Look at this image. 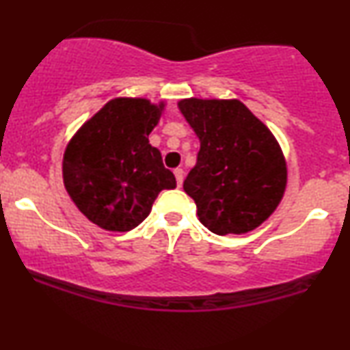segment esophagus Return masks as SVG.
I'll use <instances>...</instances> for the list:
<instances>
[{
	"label": "esophagus",
	"instance_id": "esophagus-1",
	"mask_svg": "<svg viewBox=\"0 0 350 350\" xmlns=\"http://www.w3.org/2000/svg\"><path fill=\"white\" fill-rule=\"evenodd\" d=\"M174 176H176V183H178V187L183 186V180H184V171L178 167V170H174Z\"/></svg>",
	"mask_w": 350,
	"mask_h": 350
}]
</instances>
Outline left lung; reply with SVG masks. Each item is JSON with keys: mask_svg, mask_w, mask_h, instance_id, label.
Masks as SVG:
<instances>
[{"mask_svg": "<svg viewBox=\"0 0 350 350\" xmlns=\"http://www.w3.org/2000/svg\"><path fill=\"white\" fill-rule=\"evenodd\" d=\"M200 139L184 180L200 222L217 235L247 234L273 214L286 187V163L275 136L239 100H180Z\"/></svg>", "mask_w": 350, "mask_h": 350, "instance_id": "obj_1", "label": "left lung"}]
</instances>
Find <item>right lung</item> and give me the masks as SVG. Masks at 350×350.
<instances>
[{
  "mask_svg": "<svg viewBox=\"0 0 350 350\" xmlns=\"http://www.w3.org/2000/svg\"><path fill=\"white\" fill-rule=\"evenodd\" d=\"M161 108L144 98L110 100L67 146V192L79 211L105 230L138 227L159 192L176 187L174 174L148 139Z\"/></svg>",
  "mask_w": 350,
  "mask_h": 350,
  "instance_id": "add662e5",
  "label": "right lung"
}]
</instances>
